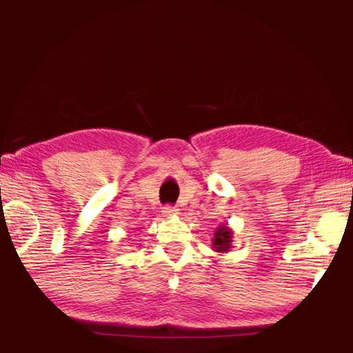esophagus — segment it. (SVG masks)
<instances>
[{
  "mask_svg": "<svg viewBox=\"0 0 353 353\" xmlns=\"http://www.w3.org/2000/svg\"><path fill=\"white\" fill-rule=\"evenodd\" d=\"M177 212H179V208L172 207V205H166V207H163L162 214L165 218H171V216H174V214H177Z\"/></svg>",
  "mask_w": 353,
  "mask_h": 353,
  "instance_id": "34e87169",
  "label": "esophagus"
}]
</instances>
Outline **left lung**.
<instances>
[{
	"label": "left lung",
	"mask_w": 353,
	"mask_h": 353,
	"mask_svg": "<svg viewBox=\"0 0 353 353\" xmlns=\"http://www.w3.org/2000/svg\"><path fill=\"white\" fill-rule=\"evenodd\" d=\"M232 241H234V230L230 229L229 224H221L213 234L212 248L214 252L225 254L232 249Z\"/></svg>",
	"instance_id": "8db88e82"
}]
</instances>
